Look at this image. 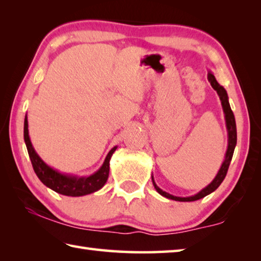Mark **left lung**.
Masks as SVG:
<instances>
[{
	"mask_svg": "<svg viewBox=\"0 0 261 261\" xmlns=\"http://www.w3.org/2000/svg\"><path fill=\"white\" fill-rule=\"evenodd\" d=\"M208 82L211 83L212 87L214 88V90L218 92V94L220 96V100H221V103H222V107H223V112L224 115H226V123H227V129H228V149H227V153H226V159H224V162L222 163V166H221L220 170L218 175H216V177L213 179V182H212L208 187H206L205 189H202L199 193L194 194L192 197H187V198H180V197H175V196H171V194L167 193L165 191H162V190L158 187L153 180V185L154 188H155L156 191L161 194V196L168 198V199H173V200H177V201H194V200H198V199H201V198L206 197L207 194L212 193L213 191H215L216 189L220 187V184L223 182L224 177H226V175L228 173V168L229 165H230V161L232 159V154L233 151H235V146H236V143H237V131H236V122H235V116H233V113L230 108V105H229V101H228V95H227V92L224 88L219 85V83L216 82L215 77L212 74L211 72L208 73Z\"/></svg>",
	"mask_w": 261,
	"mask_h": 261,
	"instance_id": "1",
	"label": "left lung"
}]
</instances>
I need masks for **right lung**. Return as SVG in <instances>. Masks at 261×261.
<instances>
[{
    "label": "right lung",
    "mask_w": 261,
    "mask_h": 261,
    "mask_svg": "<svg viewBox=\"0 0 261 261\" xmlns=\"http://www.w3.org/2000/svg\"><path fill=\"white\" fill-rule=\"evenodd\" d=\"M29 124L28 118L25 117L24 122V140L28 147V152L32 162V167L34 169V173L37 174L39 179L55 192L64 194V196L70 197H79L85 196V194L95 192L103 187L108 179L109 175V160L112 158L113 153L115 152L116 147L110 149L108 155L106 156L105 162L102 167L96 171L95 174L88 177H73V176H67L57 173L50 167H48L45 162H43L37 153H35L34 148L31 144L30 137H29Z\"/></svg>",
    "instance_id": "1"
}]
</instances>
